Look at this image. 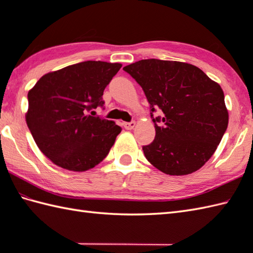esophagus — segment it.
Masks as SVG:
<instances>
[{
    "label": "esophagus",
    "instance_id": "esophagus-1",
    "mask_svg": "<svg viewBox=\"0 0 253 253\" xmlns=\"http://www.w3.org/2000/svg\"><path fill=\"white\" fill-rule=\"evenodd\" d=\"M123 126L126 128V129L130 130L133 127L136 126V122H130V123H123Z\"/></svg>",
    "mask_w": 253,
    "mask_h": 253
}]
</instances>
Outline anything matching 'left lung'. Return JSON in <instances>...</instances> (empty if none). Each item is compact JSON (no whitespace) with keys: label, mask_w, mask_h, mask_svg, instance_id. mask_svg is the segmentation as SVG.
Here are the masks:
<instances>
[{"label":"left lung","mask_w":253,"mask_h":253,"mask_svg":"<svg viewBox=\"0 0 253 253\" xmlns=\"http://www.w3.org/2000/svg\"><path fill=\"white\" fill-rule=\"evenodd\" d=\"M141 85L151 109L155 138L144 157L163 173L191 174L206 164L228 125L224 92L191 64L150 58L124 67ZM155 109L164 117L154 118Z\"/></svg>","instance_id":"1"}]
</instances>
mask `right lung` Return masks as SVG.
<instances>
[{"mask_svg":"<svg viewBox=\"0 0 253 253\" xmlns=\"http://www.w3.org/2000/svg\"><path fill=\"white\" fill-rule=\"evenodd\" d=\"M120 63L87 61L42 76L28 92L26 123L38 148L64 169L84 171L105 159L122 128L89 112Z\"/></svg>","mask_w":253,"mask_h":253,"instance_id":"right-lung-1","label":"right lung"}]
</instances>
